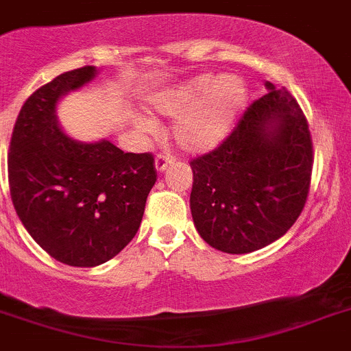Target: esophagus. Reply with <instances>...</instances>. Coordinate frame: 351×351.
<instances>
[{
    "label": "esophagus",
    "instance_id": "1",
    "mask_svg": "<svg viewBox=\"0 0 351 351\" xmlns=\"http://www.w3.org/2000/svg\"><path fill=\"white\" fill-rule=\"evenodd\" d=\"M173 162H176V158H173L172 155H169V153H160L155 160V167L158 172H163V170H167V167Z\"/></svg>",
    "mask_w": 351,
    "mask_h": 351
}]
</instances>
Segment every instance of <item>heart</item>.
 Masks as SVG:
<instances>
[{
    "instance_id": "b5f03b06",
    "label": "heart",
    "mask_w": 351,
    "mask_h": 351,
    "mask_svg": "<svg viewBox=\"0 0 351 351\" xmlns=\"http://www.w3.org/2000/svg\"><path fill=\"white\" fill-rule=\"evenodd\" d=\"M246 101V86L238 75H199L153 99V108L167 117H176L172 138L191 153L215 148L238 120ZM143 131H153L155 122L139 119Z\"/></svg>"
}]
</instances>
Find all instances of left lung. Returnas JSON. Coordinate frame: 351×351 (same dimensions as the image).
<instances>
[{
  "label": "left lung",
  "instance_id": "left-lung-1",
  "mask_svg": "<svg viewBox=\"0 0 351 351\" xmlns=\"http://www.w3.org/2000/svg\"><path fill=\"white\" fill-rule=\"evenodd\" d=\"M255 99L215 149L189 162L196 231L223 253H250L288 232L305 206L312 136L286 88Z\"/></svg>",
  "mask_w": 351,
  "mask_h": 351
}]
</instances>
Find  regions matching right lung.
Returning a JSON list of instances; mask_svg holds the SVG:
<instances>
[{
    "mask_svg": "<svg viewBox=\"0 0 351 351\" xmlns=\"http://www.w3.org/2000/svg\"><path fill=\"white\" fill-rule=\"evenodd\" d=\"M91 65L60 73L23 103L8 152L10 195L36 243L58 262L96 267L131 243L156 182L152 153H123L110 141L77 143L55 108L95 77Z\"/></svg>",
    "mask_w": 351,
    "mask_h": 351,
    "instance_id": "add662e5",
    "label": "right lung"
}]
</instances>
